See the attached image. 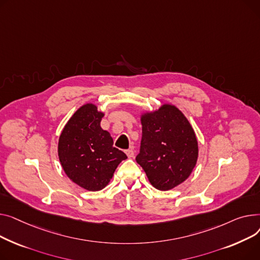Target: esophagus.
Returning a JSON list of instances; mask_svg holds the SVG:
<instances>
[{"instance_id":"obj_1","label":"esophagus","mask_w":260,"mask_h":260,"mask_svg":"<svg viewBox=\"0 0 260 260\" xmlns=\"http://www.w3.org/2000/svg\"><path fill=\"white\" fill-rule=\"evenodd\" d=\"M125 152H126V154H127V156H128L129 158H131V157L134 156V151H133L132 149H128V150H126Z\"/></svg>"}]
</instances>
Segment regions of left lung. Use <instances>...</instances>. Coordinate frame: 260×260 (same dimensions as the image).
Returning <instances> with one entry per match:
<instances>
[{"label": "left lung", "instance_id": "obj_1", "mask_svg": "<svg viewBox=\"0 0 260 260\" xmlns=\"http://www.w3.org/2000/svg\"><path fill=\"white\" fill-rule=\"evenodd\" d=\"M143 135L136 162L151 185L161 191L185 181L197 161V140L188 119L176 107L164 105L142 116Z\"/></svg>", "mask_w": 260, "mask_h": 260}]
</instances>
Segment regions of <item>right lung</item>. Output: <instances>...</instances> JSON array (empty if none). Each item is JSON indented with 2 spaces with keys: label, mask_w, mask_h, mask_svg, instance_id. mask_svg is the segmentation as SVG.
<instances>
[{
  "label": "right lung",
  "mask_w": 260,
  "mask_h": 260,
  "mask_svg": "<svg viewBox=\"0 0 260 260\" xmlns=\"http://www.w3.org/2000/svg\"><path fill=\"white\" fill-rule=\"evenodd\" d=\"M103 116L94 105H84L68 120L58 140V158L65 173L88 191L105 188L119 162L127 158L113 147L109 132L101 128Z\"/></svg>",
  "instance_id": "add662e5"
}]
</instances>
